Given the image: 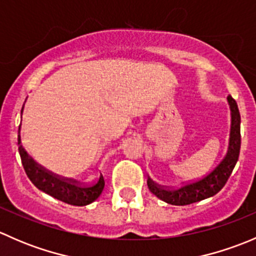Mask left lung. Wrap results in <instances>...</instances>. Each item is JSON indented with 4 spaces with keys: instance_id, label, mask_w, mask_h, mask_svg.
<instances>
[{
    "instance_id": "obj_1",
    "label": "left lung",
    "mask_w": 256,
    "mask_h": 256,
    "mask_svg": "<svg viewBox=\"0 0 256 256\" xmlns=\"http://www.w3.org/2000/svg\"><path fill=\"white\" fill-rule=\"evenodd\" d=\"M228 102L232 112L230 138H229L228 152L223 157L218 166L212 170L208 174L198 180H190L180 187L170 188L158 186L151 178H147L148 190L164 202L174 206H187L190 203L200 202L206 198L216 194L228 178L230 177L240 152V114L236 102L232 96H228Z\"/></svg>"
}]
</instances>
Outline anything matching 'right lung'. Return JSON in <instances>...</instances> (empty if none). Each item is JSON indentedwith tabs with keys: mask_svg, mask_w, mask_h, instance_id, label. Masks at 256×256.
I'll list each match as a JSON object with an SVG mask.
<instances>
[{
	"mask_svg": "<svg viewBox=\"0 0 256 256\" xmlns=\"http://www.w3.org/2000/svg\"><path fill=\"white\" fill-rule=\"evenodd\" d=\"M23 112V108H22ZM18 151H20V161L26 174L30 182L47 194L64 203L72 206H86L94 202L104 190L105 180L102 174H100L95 182L90 184H79L72 180H66L56 174H50L47 170L33 161L32 157L28 156L27 152L20 144V138H18Z\"/></svg>",
	"mask_w": 256,
	"mask_h": 256,
	"instance_id": "right-lung-1",
	"label": "right lung"
}]
</instances>
